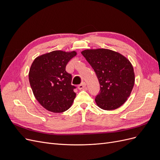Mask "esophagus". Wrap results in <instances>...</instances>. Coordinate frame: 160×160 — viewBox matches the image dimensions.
Segmentation results:
<instances>
[{"mask_svg": "<svg viewBox=\"0 0 160 160\" xmlns=\"http://www.w3.org/2000/svg\"><path fill=\"white\" fill-rule=\"evenodd\" d=\"M78 88L80 90H81V89H86V83H85V82H83V83H82L81 84H80L78 86Z\"/></svg>", "mask_w": 160, "mask_h": 160, "instance_id": "esophagus-1", "label": "esophagus"}]
</instances>
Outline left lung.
<instances>
[{
  "mask_svg": "<svg viewBox=\"0 0 160 160\" xmlns=\"http://www.w3.org/2000/svg\"><path fill=\"white\" fill-rule=\"evenodd\" d=\"M95 72L100 84L95 102L104 110L122 106L129 97L135 83L130 61L120 53L107 49H86L81 52Z\"/></svg>",
  "mask_w": 160,
  "mask_h": 160,
  "instance_id": "left-lung-1",
  "label": "left lung"
}]
</instances>
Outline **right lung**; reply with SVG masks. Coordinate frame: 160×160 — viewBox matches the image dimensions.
<instances>
[{
    "instance_id": "obj_1",
    "label": "right lung",
    "mask_w": 160,
    "mask_h": 160,
    "mask_svg": "<svg viewBox=\"0 0 160 160\" xmlns=\"http://www.w3.org/2000/svg\"><path fill=\"white\" fill-rule=\"evenodd\" d=\"M76 55L75 51H53L37 57L32 62L28 79L36 99L47 110L62 113L73 103L76 88L71 85L72 76L65 68Z\"/></svg>"
}]
</instances>
